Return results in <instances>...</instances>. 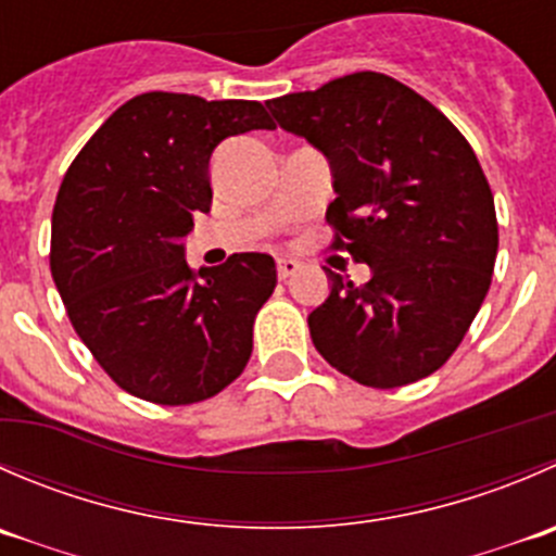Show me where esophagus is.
Returning a JSON list of instances; mask_svg holds the SVG:
<instances>
[{
  "label": "esophagus",
  "mask_w": 556,
  "mask_h": 556,
  "mask_svg": "<svg viewBox=\"0 0 556 556\" xmlns=\"http://www.w3.org/2000/svg\"><path fill=\"white\" fill-rule=\"evenodd\" d=\"M295 271H299V261H293V257H279L277 261L279 279H290Z\"/></svg>",
  "instance_id": "obj_1"
}]
</instances>
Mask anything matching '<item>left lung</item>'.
Instances as JSON below:
<instances>
[{"label": "left lung", "mask_w": 556, "mask_h": 556, "mask_svg": "<svg viewBox=\"0 0 556 556\" xmlns=\"http://www.w3.org/2000/svg\"><path fill=\"white\" fill-rule=\"evenodd\" d=\"M266 105L328 157L331 247L371 268L366 285L326 268L331 293L309 315L317 353L369 388L429 377L492 285L497 214L476 152L432 102L371 70Z\"/></svg>", "instance_id": "8db88e82"}]
</instances>
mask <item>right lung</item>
<instances>
[{"label":"right lung","instance_id":"1","mask_svg":"<svg viewBox=\"0 0 556 556\" xmlns=\"http://www.w3.org/2000/svg\"><path fill=\"white\" fill-rule=\"evenodd\" d=\"M255 100L147 91L105 118L64 174L51 274L70 323L118 388L154 404L212 399L244 371L252 323L277 285L263 252L192 271V214L212 208V154L271 129Z\"/></svg>","mask_w":556,"mask_h":556}]
</instances>
